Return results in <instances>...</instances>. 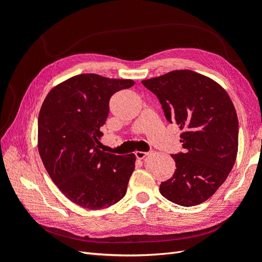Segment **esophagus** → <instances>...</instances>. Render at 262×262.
<instances>
[{"mask_svg": "<svg viewBox=\"0 0 262 262\" xmlns=\"http://www.w3.org/2000/svg\"><path fill=\"white\" fill-rule=\"evenodd\" d=\"M134 155H136V157L138 158V160H143V158L147 155V153H145V152H140V150H137V152L134 153Z\"/></svg>", "mask_w": 262, "mask_h": 262, "instance_id": "1", "label": "esophagus"}]
</instances>
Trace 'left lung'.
Returning <instances> with one entry per match:
<instances>
[{
    "instance_id": "1",
    "label": "left lung",
    "mask_w": 262,
    "mask_h": 262,
    "mask_svg": "<svg viewBox=\"0 0 262 262\" xmlns=\"http://www.w3.org/2000/svg\"><path fill=\"white\" fill-rule=\"evenodd\" d=\"M156 95L169 123L184 133V150L171 154L176 170L163 181L166 199L193 207L207 201L231 172L238 149V119L227 93L211 78L190 70L142 81Z\"/></svg>"
}]
</instances>
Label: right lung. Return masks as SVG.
<instances>
[{"mask_svg":"<svg viewBox=\"0 0 262 262\" xmlns=\"http://www.w3.org/2000/svg\"><path fill=\"white\" fill-rule=\"evenodd\" d=\"M134 85L97 74H81L47 95L38 117V149L50 178L69 200L89 210L120 201L134 170V154L99 149L100 128L113 95Z\"/></svg>","mask_w":262,"mask_h":262,"instance_id":"obj_1","label":"right lung"}]
</instances>
